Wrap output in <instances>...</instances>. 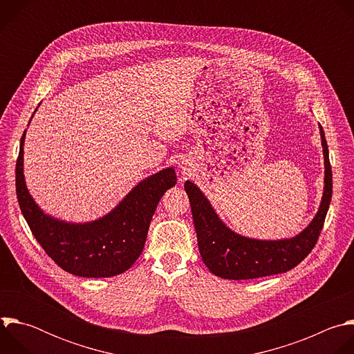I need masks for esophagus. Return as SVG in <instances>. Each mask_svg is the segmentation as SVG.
I'll use <instances>...</instances> for the list:
<instances>
[{
  "mask_svg": "<svg viewBox=\"0 0 354 354\" xmlns=\"http://www.w3.org/2000/svg\"><path fill=\"white\" fill-rule=\"evenodd\" d=\"M179 168H180V174L183 178H187L192 175V167L189 164H182Z\"/></svg>",
  "mask_w": 354,
  "mask_h": 354,
  "instance_id": "obj_1",
  "label": "esophagus"
}]
</instances>
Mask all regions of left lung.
Wrapping results in <instances>:
<instances>
[{"mask_svg": "<svg viewBox=\"0 0 354 354\" xmlns=\"http://www.w3.org/2000/svg\"><path fill=\"white\" fill-rule=\"evenodd\" d=\"M319 129L325 158L324 196L311 224L294 238L261 241L235 234L218 218L201 190L193 182H185L200 255L213 274L228 280L258 279L288 272L308 257L319 238L332 198L329 151L321 124Z\"/></svg>", "mask_w": 354, "mask_h": 354, "instance_id": "left-lung-1", "label": "left lung"}]
</instances>
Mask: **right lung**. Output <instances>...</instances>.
<instances>
[{"mask_svg": "<svg viewBox=\"0 0 354 354\" xmlns=\"http://www.w3.org/2000/svg\"><path fill=\"white\" fill-rule=\"evenodd\" d=\"M24 141L15 169L21 212L36 241L63 270L81 277H112L130 269L141 255L149 223L176 174L167 168L140 182L105 217L70 224L44 214L28 192L24 178Z\"/></svg>", "mask_w": 354, "mask_h": 354, "instance_id": "1", "label": "right lung"}]
</instances>
